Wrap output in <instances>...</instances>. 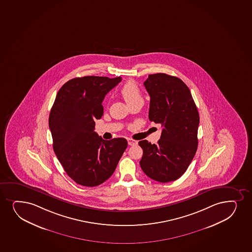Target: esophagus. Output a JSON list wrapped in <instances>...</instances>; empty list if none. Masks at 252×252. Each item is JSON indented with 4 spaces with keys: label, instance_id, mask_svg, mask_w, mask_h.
Masks as SVG:
<instances>
[{
    "label": "esophagus",
    "instance_id": "34e87169",
    "mask_svg": "<svg viewBox=\"0 0 252 252\" xmlns=\"http://www.w3.org/2000/svg\"><path fill=\"white\" fill-rule=\"evenodd\" d=\"M128 144L130 146H134L136 145L137 144V142L136 141H135V140L133 139H128L127 140Z\"/></svg>",
    "mask_w": 252,
    "mask_h": 252
}]
</instances>
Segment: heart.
<instances>
[{
  "instance_id": "obj_1",
  "label": "heart",
  "mask_w": 252,
  "mask_h": 252,
  "mask_svg": "<svg viewBox=\"0 0 252 252\" xmlns=\"http://www.w3.org/2000/svg\"><path fill=\"white\" fill-rule=\"evenodd\" d=\"M121 94L129 106L136 103L143 102L142 93L140 91L137 84L133 81H129L122 87Z\"/></svg>"
}]
</instances>
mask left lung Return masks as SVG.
<instances>
[{"mask_svg": "<svg viewBox=\"0 0 252 252\" xmlns=\"http://www.w3.org/2000/svg\"><path fill=\"white\" fill-rule=\"evenodd\" d=\"M144 86L150 96L148 118L163 128L157 144L138 142L143 150L140 165L148 177L167 183L181 177L195 156L198 111L188 87L178 77L149 75Z\"/></svg>", "mask_w": 252, "mask_h": 252, "instance_id": "8db88e82", "label": "left lung"}]
</instances>
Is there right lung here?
Masks as SVG:
<instances>
[{"instance_id":"add662e5","label":"right lung","mask_w":252,"mask_h":252,"mask_svg":"<svg viewBox=\"0 0 252 252\" xmlns=\"http://www.w3.org/2000/svg\"><path fill=\"white\" fill-rule=\"evenodd\" d=\"M122 77H76L57 93L49 116L53 149L69 177L83 187H97L113 175L126 148L125 138L107 141L94 131L104 115L102 102Z\"/></svg>"}]
</instances>
